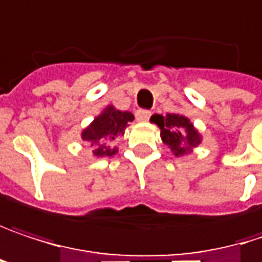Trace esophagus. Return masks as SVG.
Here are the masks:
<instances>
[{
    "label": "esophagus",
    "mask_w": 262,
    "mask_h": 262,
    "mask_svg": "<svg viewBox=\"0 0 262 262\" xmlns=\"http://www.w3.org/2000/svg\"><path fill=\"white\" fill-rule=\"evenodd\" d=\"M149 117H150L149 110H137V113H136V119L139 122H146V120H149Z\"/></svg>",
    "instance_id": "34e87169"
}]
</instances>
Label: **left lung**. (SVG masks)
<instances>
[{
  "label": "left lung",
  "mask_w": 262,
  "mask_h": 262,
  "mask_svg": "<svg viewBox=\"0 0 262 262\" xmlns=\"http://www.w3.org/2000/svg\"><path fill=\"white\" fill-rule=\"evenodd\" d=\"M150 120L158 125L163 143L170 147L175 157L193 152V147H198L202 142V136L185 116L177 113L166 116L154 115Z\"/></svg>",
  "instance_id": "left-lung-1"
}]
</instances>
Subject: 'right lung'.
Here are the masks:
<instances>
[{
	"instance_id": "obj_1",
	"label": "right lung",
	"mask_w": 262,
	"mask_h": 262,
	"mask_svg": "<svg viewBox=\"0 0 262 262\" xmlns=\"http://www.w3.org/2000/svg\"><path fill=\"white\" fill-rule=\"evenodd\" d=\"M133 119V113L108 105L87 128L82 129L81 139L93 147L95 157H112L117 154V147L110 146L108 143L125 134V128Z\"/></svg>"
}]
</instances>
